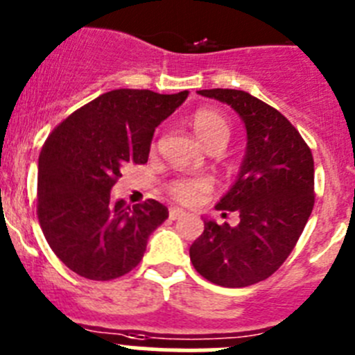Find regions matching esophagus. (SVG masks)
<instances>
[{
	"mask_svg": "<svg viewBox=\"0 0 355 355\" xmlns=\"http://www.w3.org/2000/svg\"><path fill=\"white\" fill-rule=\"evenodd\" d=\"M184 214V211L181 209V207H171L168 209V216H171V220H178V218H181Z\"/></svg>",
	"mask_w": 355,
	"mask_h": 355,
	"instance_id": "esophagus-1",
	"label": "esophagus"
}]
</instances>
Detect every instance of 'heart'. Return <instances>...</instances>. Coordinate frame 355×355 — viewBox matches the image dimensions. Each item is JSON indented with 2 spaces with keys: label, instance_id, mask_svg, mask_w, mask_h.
Instances as JSON below:
<instances>
[{
  "label": "heart",
  "instance_id": "1",
  "mask_svg": "<svg viewBox=\"0 0 355 355\" xmlns=\"http://www.w3.org/2000/svg\"><path fill=\"white\" fill-rule=\"evenodd\" d=\"M190 125L195 135L207 149H223L230 139V123L222 112L214 109H200L191 116ZM213 184L206 178H180L171 181L168 193L183 204H193L209 193Z\"/></svg>",
  "mask_w": 355,
  "mask_h": 355
}]
</instances>
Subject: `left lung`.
Returning a JSON list of instances; mask_svg holds the SVG:
<instances>
[{
	"instance_id": "left-lung-1",
	"label": "left lung",
	"mask_w": 355,
	"mask_h": 355,
	"mask_svg": "<svg viewBox=\"0 0 355 355\" xmlns=\"http://www.w3.org/2000/svg\"><path fill=\"white\" fill-rule=\"evenodd\" d=\"M232 107L246 128V155L236 183L216 209L236 211L239 223L204 218L190 246L200 276L220 287H248L269 278L294 250L315 202L313 156L291 121L275 107L239 89H200Z\"/></svg>"
}]
</instances>
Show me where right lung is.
<instances>
[{
	"label": "right lung",
	"instance_id": "right-lung-1",
	"mask_svg": "<svg viewBox=\"0 0 355 355\" xmlns=\"http://www.w3.org/2000/svg\"><path fill=\"white\" fill-rule=\"evenodd\" d=\"M114 89L71 112L52 130L38 158L37 214L58 259L87 279L107 282L132 271L156 227L168 218L148 199L130 207L110 190L130 164H146L155 128L187 100Z\"/></svg>",
	"mask_w": 355,
	"mask_h": 355
}]
</instances>
